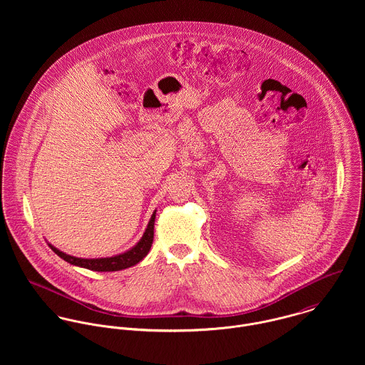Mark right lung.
<instances>
[{"mask_svg": "<svg viewBox=\"0 0 365 365\" xmlns=\"http://www.w3.org/2000/svg\"><path fill=\"white\" fill-rule=\"evenodd\" d=\"M155 219H156V210L153 212L150 222L148 225V229L143 235V237L140 239V242L132 247L130 250H128L126 253L113 256V257H106V259H78V257H73L68 256L60 250H57L56 247H53L52 245H49V247L53 252L61 257L63 260L73 264V265H78V267H84L87 269H93V271H119V269H125L129 268L135 264H138L139 261L143 260L153 243V235H155Z\"/></svg>", "mask_w": 365, "mask_h": 365, "instance_id": "add662e5", "label": "right lung"}]
</instances>
